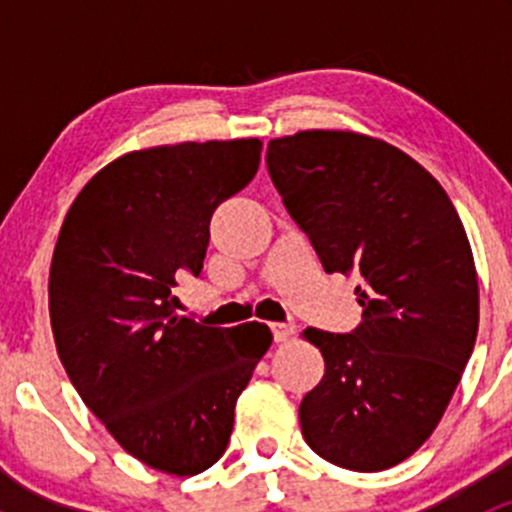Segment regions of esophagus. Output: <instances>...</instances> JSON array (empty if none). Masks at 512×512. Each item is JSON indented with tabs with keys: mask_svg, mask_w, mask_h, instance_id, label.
<instances>
[{
	"mask_svg": "<svg viewBox=\"0 0 512 512\" xmlns=\"http://www.w3.org/2000/svg\"><path fill=\"white\" fill-rule=\"evenodd\" d=\"M294 332H297V327H294L292 322L272 324V337H275V342H287V339L294 337Z\"/></svg>",
	"mask_w": 512,
	"mask_h": 512,
	"instance_id": "obj_1",
	"label": "esophagus"
}]
</instances>
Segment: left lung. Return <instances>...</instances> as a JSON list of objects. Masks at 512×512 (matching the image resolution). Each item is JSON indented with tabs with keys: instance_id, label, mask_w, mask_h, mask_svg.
I'll list each match as a JSON object with an SVG mask.
<instances>
[{
	"instance_id": "1",
	"label": "left lung",
	"mask_w": 512,
	"mask_h": 512,
	"mask_svg": "<svg viewBox=\"0 0 512 512\" xmlns=\"http://www.w3.org/2000/svg\"><path fill=\"white\" fill-rule=\"evenodd\" d=\"M267 170L324 272H356L361 324L307 327L324 376L299 404L302 436L349 471H386L441 421L478 334V275L451 198L414 158L352 131H299Z\"/></svg>"
}]
</instances>
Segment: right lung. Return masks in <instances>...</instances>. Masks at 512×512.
<instances>
[{
	"instance_id": "add662e5",
	"label": "right lung",
	"mask_w": 512,
	"mask_h": 512,
	"mask_svg": "<svg viewBox=\"0 0 512 512\" xmlns=\"http://www.w3.org/2000/svg\"><path fill=\"white\" fill-rule=\"evenodd\" d=\"M260 138L133 151L84 185L49 270L56 352L123 451L170 476L225 453L267 324L205 327L173 294L203 272L215 208L260 168Z\"/></svg>"
}]
</instances>
